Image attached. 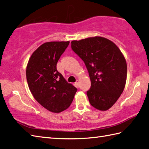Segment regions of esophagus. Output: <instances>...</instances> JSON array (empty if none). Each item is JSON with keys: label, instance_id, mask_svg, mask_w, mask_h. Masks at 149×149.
<instances>
[{"label": "esophagus", "instance_id": "34e87169", "mask_svg": "<svg viewBox=\"0 0 149 149\" xmlns=\"http://www.w3.org/2000/svg\"><path fill=\"white\" fill-rule=\"evenodd\" d=\"M75 86H77V87H79V81H78V80L75 82Z\"/></svg>", "mask_w": 149, "mask_h": 149}]
</instances>
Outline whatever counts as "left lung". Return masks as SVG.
<instances>
[{
  "mask_svg": "<svg viewBox=\"0 0 149 149\" xmlns=\"http://www.w3.org/2000/svg\"><path fill=\"white\" fill-rule=\"evenodd\" d=\"M71 47L84 62L91 86L87 91L90 104L100 110L112 107L125 87L127 64L121 51L102 37L71 42Z\"/></svg>",
  "mask_w": 149,
  "mask_h": 149,
  "instance_id": "8db88e82",
  "label": "left lung"
}]
</instances>
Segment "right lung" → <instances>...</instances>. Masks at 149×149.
Wrapping results in <instances>:
<instances>
[{
	"label": "right lung",
	"mask_w": 149,
	"mask_h": 149,
	"mask_svg": "<svg viewBox=\"0 0 149 149\" xmlns=\"http://www.w3.org/2000/svg\"><path fill=\"white\" fill-rule=\"evenodd\" d=\"M69 43H44L33 52L27 64L26 80L31 93L41 105L52 112L68 109L77 90L56 69L57 62Z\"/></svg>",
	"instance_id": "right-lung-1"
}]
</instances>
